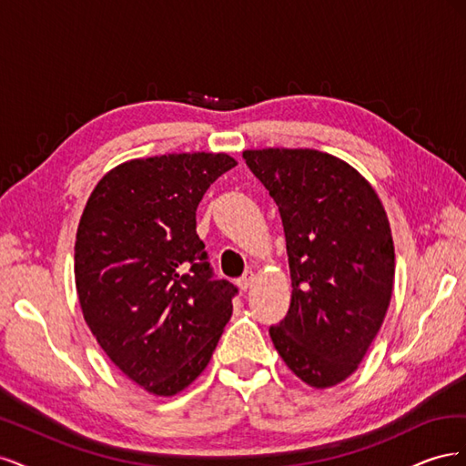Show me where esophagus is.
Instances as JSON below:
<instances>
[{"label": "esophagus", "mask_w": 466, "mask_h": 466, "mask_svg": "<svg viewBox=\"0 0 466 466\" xmlns=\"http://www.w3.org/2000/svg\"><path fill=\"white\" fill-rule=\"evenodd\" d=\"M252 281H255V274H252L250 270H247L241 278L237 279V286L241 288V289H248L252 286Z\"/></svg>", "instance_id": "1"}]
</instances>
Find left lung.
I'll return each instance as SVG.
<instances>
[{
	"mask_svg": "<svg viewBox=\"0 0 466 466\" xmlns=\"http://www.w3.org/2000/svg\"><path fill=\"white\" fill-rule=\"evenodd\" d=\"M286 233L291 305L270 327L288 368L327 389L358 370L390 303L394 247L379 196L356 168L315 149L245 151Z\"/></svg>",
	"mask_w": 466,
	"mask_h": 466,
	"instance_id": "8db88e82",
	"label": "left lung"
}]
</instances>
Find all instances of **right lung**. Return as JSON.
Here are the masks:
<instances>
[{
  "label": "right lung",
  "instance_id": "obj_1",
  "mask_svg": "<svg viewBox=\"0 0 466 466\" xmlns=\"http://www.w3.org/2000/svg\"><path fill=\"white\" fill-rule=\"evenodd\" d=\"M237 165L175 153L112 168L89 196L76 238V286L96 342L124 375L171 397L198 377L233 313L196 233V208Z\"/></svg>",
  "mask_w": 466,
  "mask_h": 466
}]
</instances>
